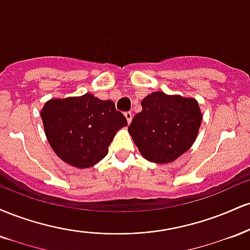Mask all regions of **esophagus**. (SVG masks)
Segmentation results:
<instances>
[{
    "mask_svg": "<svg viewBox=\"0 0 250 250\" xmlns=\"http://www.w3.org/2000/svg\"><path fill=\"white\" fill-rule=\"evenodd\" d=\"M125 119H127L128 123H130L131 119H133V114H131V111H127V113H125Z\"/></svg>",
    "mask_w": 250,
    "mask_h": 250,
    "instance_id": "obj_1",
    "label": "esophagus"
}]
</instances>
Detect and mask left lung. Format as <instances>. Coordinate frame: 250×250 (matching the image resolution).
I'll list each match as a JSON object with an SVG mask.
<instances>
[{
  "instance_id": "1",
  "label": "left lung",
  "mask_w": 250,
  "mask_h": 250,
  "mask_svg": "<svg viewBox=\"0 0 250 250\" xmlns=\"http://www.w3.org/2000/svg\"><path fill=\"white\" fill-rule=\"evenodd\" d=\"M141 105L128 131L146 160L170 163L193 146L202 122L196 100L155 91Z\"/></svg>"
}]
</instances>
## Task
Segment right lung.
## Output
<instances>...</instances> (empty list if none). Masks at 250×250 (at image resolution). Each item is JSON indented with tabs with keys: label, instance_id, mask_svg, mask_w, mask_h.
Masks as SVG:
<instances>
[{
	"label": "right lung",
	"instance_id": "obj_1",
	"mask_svg": "<svg viewBox=\"0 0 250 250\" xmlns=\"http://www.w3.org/2000/svg\"><path fill=\"white\" fill-rule=\"evenodd\" d=\"M41 117L45 136L57 156L81 169L101 161L117 130L128 125L115 103L89 93L45 102Z\"/></svg>",
	"mask_w": 250,
	"mask_h": 250
}]
</instances>
